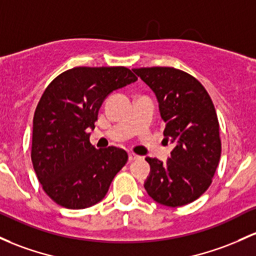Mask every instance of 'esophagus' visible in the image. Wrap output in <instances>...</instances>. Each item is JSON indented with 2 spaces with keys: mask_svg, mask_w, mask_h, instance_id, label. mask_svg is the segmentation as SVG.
<instances>
[{
  "mask_svg": "<svg viewBox=\"0 0 256 256\" xmlns=\"http://www.w3.org/2000/svg\"><path fill=\"white\" fill-rule=\"evenodd\" d=\"M128 159H130L131 162H134V160L141 159V156H137V154H134V153H130V154H128Z\"/></svg>",
  "mask_w": 256,
  "mask_h": 256,
  "instance_id": "1",
  "label": "esophagus"
}]
</instances>
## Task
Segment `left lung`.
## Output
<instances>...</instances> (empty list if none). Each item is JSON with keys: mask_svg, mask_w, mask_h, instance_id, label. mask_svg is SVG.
Instances as JSON below:
<instances>
[{"mask_svg": "<svg viewBox=\"0 0 256 256\" xmlns=\"http://www.w3.org/2000/svg\"><path fill=\"white\" fill-rule=\"evenodd\" d=\"M150 87L165 122V141L174 144L166 162L147 156L150 172L144 182L156 203L176 208L192 203L212 184L221 156L215 106L192 75L170 66L132 69Z\"/></svg>", "mask_w": 256, "mask_h": 256, "instance_id": "left-lung-1", "label": "left lung"}]
</instances>
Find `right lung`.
Returning a JSON list of instances; mask_svg holds the SVG:
<instances>
[{
    "label": "right lung",
    "instance_id": "1",
    "mask_svg": "<svg viewBox=\"0 0 256 256\" xmlns=\"http://www.w3.org/2000/svg\"><path fill=\"white\" fill-rule=\"evenodd\" d=\"M125 66H76L44 90L34 114L32 162L46 194L58 206L85 209L102 200L128 162L122 148L90 142L106 96L134 82Z\"/></svg>",
    "mask_w": 256,
    "mask_h": 256
}]
</instances>
